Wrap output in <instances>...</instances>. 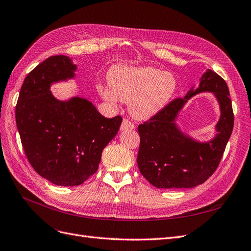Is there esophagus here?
<instances>
[{"label":"esophagus","mask_w":251,"mask_h":251,"mask_svg":"<svg viewBox=\"0 0 251 251\" xmlns=\"http://www.w3.org/2000/svg\"><path fill=\"white\" fill-rule=\"evenodd\" d=\"M134 128V125L131 121H129L128 119H124L123 122L121 124V130H132Z\"/></svg>","instance_id":"34e87169"}]
</instances>
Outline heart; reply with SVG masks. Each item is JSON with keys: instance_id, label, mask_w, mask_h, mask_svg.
Instances as JSON below:
<instances>
[{"instance_id": "heart-1", "label": "heart", "mask_w": 251, "mask_h": 251, "mask_svg": "<svg viewBox=\"0 0 251 251\" xmlns=\"http://www.w3.org/2000/svg\"><path fill=\"white\" fill-rule=\"evenodd\" d=\"M110 87L99 85L101 97L112 105L119 100L129 103V112L138 120H148L161 112L173 99L176 77L152 67H116L109 71Z\"/></svg>"}]
</instances>
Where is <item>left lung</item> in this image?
<instances>
[{
  "mask_svg": "<svg viewBox=\"0 0 251 251\" xmlns=\"http://www.w3.org/2000/svg\"><path fill=\"white\" fill-rule=\"evenodd\" d=\"M213 92L218 99L221 118L213 140L200 143L185 136L174 121L183 104L200 92ZM233 111L224 78L208 69L199 88L184 99L177 98L156 116L140 124L138 166L142 176L157 188H191L203 184L217 170L233 129Z\"/></svg>",
  "mask_w": 251,
  "mask_h": 251,
  "instance_id": "1",
  "label": "left lung"
}]
</instances>
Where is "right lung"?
I'll list each match as a JSON object with an SVG mask.
<instances>
[{"mask_svg":"<svg viewBox=\"0 0 251 251\" xmlns=\"http://www.w3.org/2000/svg\"><path fill=\"white\" fill-rule=\"evenodd\" d=\"M66 55H53L25 77L16 121L32 168L59 186L83 184L99 168L103 149L116 137L122 117L107 119L86 99L59 101L49 90L54 82L75 76Z\"/></svg>","mask_w":251,"mask_h":251,"instance_id":"right-lung-1","label":"right lung"}]
</instances>
